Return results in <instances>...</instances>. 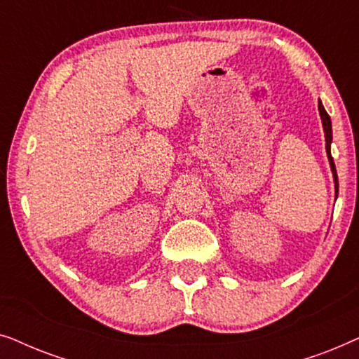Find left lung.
I'll return each instance as SVG.
<instances>
[{"mask_svg": "<svg viewBox=\"0 0 359 359\" xmlns=\"http://www.w3.org/2000/svg\"><path fill=\"white\" fill-rule=\"evenodd\" d=\"M318 112H320L323 132H325V150H327L328 161H330V168H332V173H333V181H335V193L338 196V176H337V168H335V163H333L332 151H330V145H332V121H330V116L327 114L325 107H323V104H322L320 101H318Z\"/></svg>", "mask_w": 359, "mask_h": 359, "instance_id": "left-lung-1", "label": "left lung"}]
</instances>
